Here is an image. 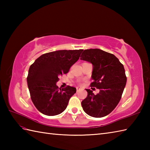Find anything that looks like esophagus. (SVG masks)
Instances as JSON below:
<instances>
[{"instance_id": "34e87169", "label": "esophagus", "mask_w": 150, "mask_h": 150, "mask_svg": "<svg viewBox=\"0 0 150 150\" xmlns=\"http://www.w3.org/2000/svg\"><path fill=\"white\" fill-rule=\"evenodd\" d=\"M79 90H80V89H79V88H77V92H78L79 91Z\"/></svg>"}]
</instances>
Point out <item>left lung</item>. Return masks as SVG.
I'll list each match as a JSON object with an SVG mask.
<instances>
[{
    "label": "left lung",
    "instance_id": "left-lung-1",
    "mask_svg": "<svg viewBox=\"0 0 150 150\" xmlns=\"http://www.w3.org/2000/svg\"><path fill=\"white\" fill-rule=\"evenodd\" d=\"M81 59L93 64L91 87L100 90L95 95L86 89L88 95L81 104L89 115L100 118L110 113L119 104L126 84L124 66L114 55L99 49L85 50Z\"/></svg>",
    "mask_w": 150,
    "mask_h": 150
}]
</instances>
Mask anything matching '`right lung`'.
Masks as SVG:
<instances>
[{"mask_svg":"<svg viewBox=\"0 0 150 150\" xmlns=\"http://www.w3.org/2000/svg\"><path fill=\"white\" fill-rule=\"evenodd\" d=\"M82 51L59 50L44 53L30 66L28 86L31 100L40 112L54 116L66 110L69 98L76 93V88L67 86L60 89L56 83L59 76L68 73Z\"/></svg>","mask_w":150,"mask_h":150,"instance_id":"1","label":"right lung"}]
</instances>
